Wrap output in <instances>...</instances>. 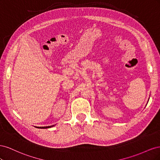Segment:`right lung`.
I'll return each instance as SVG.
<instances>
[{
	"label": "right lung",
	"instance_id": "obj_1",
	"mask_svg": "<svg viewBox=\"0 0 160 160\" xmlns=\"http://www.w3.org/2000/svg\"><path fill=\"white\" fill-rule=\"evenodd\" d=\"M54 125H51V126H46V127H37V128H40V129H47V128H52V127L54 126Z\"/></svg>",
	"mask_w": 160,
	"mask_h": 160
}]
</instances>
